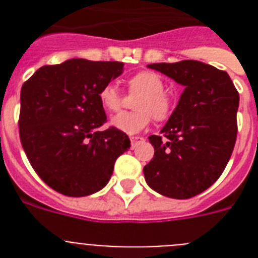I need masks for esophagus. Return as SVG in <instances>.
<instances>
[{
    "label": "esophagus",
    "instance_id": "esophagus-1",
    "mask_svg": "<svg viewBox=\"0 0 258 258\" xmlns=\"http://www.w3.org/2000/svg\"><path fill=\"white\" fill-rule=\"evenodd\" d=\"M143 137H140V136H132L131 137V145H132V149H134L138 143L143 142Z\"/></svg>",
    "mask_w": 258,
    "mask_h": 258
}]
</instances>
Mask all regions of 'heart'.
Instances as JSON below:
<instances>
[{
    "label": "heart",
    "instance_id": "obj_1",
    "mask_svg": "<svg viewBox=\"0 0 258 258\" xmlns=\"http://www.w3.org/2000/svg\"><path fill=\"white\" fill-rule=\"evenodd\" d=\"M129 90L142 93L136 101V112H121L113 116L111 124L126 134H134L143 131L151 121L165 120L172 112V101L164 93V81L160 76L151 71H142L132 76L127 81ZM101 103L107 111L117 112L121 108V95L113 84H106L99 92Z\"/></svg>",
    "mask_w": 258,
    "mask_h": 258
}]
</instances>
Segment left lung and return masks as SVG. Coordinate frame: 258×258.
<instances>
[{"instance_id":"left-lung-1","label":"left lung","mask_w":258,"mask_h":258,"mask_svg":"<svg viewBox=\"0 0 258 258\" xmlns=\"http://www.w3.org/2000/svg\"><path fill=\"white\" fill-rule=\"evenodd\" d=\"M149 68L184 86L161 136H150L152 160L143 168L152 190L173 199L206 191L226 168L236 142L239 93L225 71L198 60Z\"/></svg>"}]
</instances>
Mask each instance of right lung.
<instances>
[{"label": "right lung", "mask_w": 258, "mask_h": 258, "mask_svg": "<svg viewBox=\"0 0 258 258\" xmlns=\"http://www.w3.org/2000/svg\"><path fill=\"white\" fill-rule=\"evenodd\" d=\"M121 61L74 58L38 68L20 92L23 149L45 183L66 197H86L108 183L131 140L107 121L99 92L120 76Z\"/></svg>", "instance_id": "1"}]
</instances>
